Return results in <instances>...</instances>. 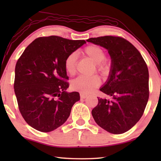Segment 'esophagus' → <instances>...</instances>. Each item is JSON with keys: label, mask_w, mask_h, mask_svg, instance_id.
<instances>
[{"label": "esophagus", "mask_w": 161, "mask_h": 161, "mask_svg": "<svg viewBox=\"0 0 161 161\" xmlns=\"http://www.w3.org/2000/svg\"><path fill=\"white\" fill-rule=\"evenodd\" d=\"M80 97L81 99H85L88 97V95L84 93H80Z\"/></svg>", "instance_id": "obj_1"}]
</instances>
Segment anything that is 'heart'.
<instances>
[{"instance_id": "1", "label": "heart", "mask_w": 161, "mask_h": 161, "mask_svg": "<svg viewBox=\"0 0 161 161\" xmlns=\"http://www.w3.org/2000/svg\"><path fill=\"white\" fill-rule=\"evenodd\" d=\"M84 54L93 61L96 64V68L100 73L105 75L108 71V64L105 61L106 53L104 50L98 46L90 45L84 49ZM77 55L75 53L70 54L64 61V68L66 73L70 75H74L76 73ZM100 79L97 75L93 76L77 77L72 82V86L75 90H78L84 93H90L100 86Z\"/></svg>"}]
</instances>
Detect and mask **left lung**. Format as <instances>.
<instances>
[{
	"mask_svg": "<svg viewBox=\"0 0 161 161\" xmlns=\"http://www.w3.org/2000/svg\"><path fill=\"white\" fill-rule=\"evenodd\" d=\"M86 42L108 50L111 58L110 74L100 91L107 98H98L92 115L106 131L120 134L131 129L142 115L149 99V71L141 54L124 38L104 36Z\"/></svg>",
	"mask_w": 161,
	"mask_h": 161,
	"instance_id": "8db88e82",
	"label": "left lung"
}]
</instances>
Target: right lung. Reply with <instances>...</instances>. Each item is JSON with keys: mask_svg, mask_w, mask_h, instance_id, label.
Masks as SVG:
<instances>
[{"mask_svg": "<svg viewBox=\"0 0 161 161\" xmlns=\"http://www.w3.org/2000/svg\"><path fill=\"white\" fill-rule=\"evenodd\" d=\"M86 43L57 36L39 37L17 61L14 88L23 118L32 128L50 132L67 120L71 108L80 100L69 86L64 61Z\"/></svg>", "mask_w": 161, "mask_h": 161, "instance_id": "right-lung-1", "label": "right lung"}]
</instances>
